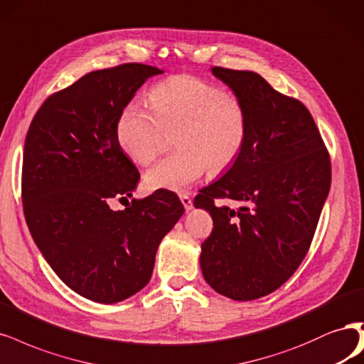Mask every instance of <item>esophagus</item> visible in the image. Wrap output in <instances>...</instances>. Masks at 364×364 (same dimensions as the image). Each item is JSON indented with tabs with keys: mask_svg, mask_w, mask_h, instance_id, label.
I'll return each mask as SVG.
<instances>
[{
	"mask_svg": "<svg viewBox=\"0 0 364 364\" xmlns=\"http://www.w3.org/2000/svg\"><path fill=\"white\" fill-rule=\"evenodd\" d=\"M181 202H182V205H183V208H185L186 212L193 209V200H191L190 196L182 194V196H181Z\"/></svg>",
	"mask_w": 364,
	"mask_h": 364,
	"instance_id": "obj_1",
	"label": "esophagus"
}]
</instances>
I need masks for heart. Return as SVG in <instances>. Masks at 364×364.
<instances>
[{
    "mask_svg": "<svg viewBox=\"0 0 364 364\" xmlns=\"http://www.w3.org/2000/svg\"><path fill=\"white\" fill-rule=\"evenodd\" d=\"M150 107L131 101L123 107L116 135L123 152L150 164L176 132L178 154L161 159L144 174L150 191L183 193L203 176L228 170L241 155L248 136V114L240 97L193 75H176L149 93Z\"/></svg>",
    "mask_w": 364,
    "mask_h": 364,
    "instance_id": "b5f03b06",
    "label": "heart"
}]
</instances>
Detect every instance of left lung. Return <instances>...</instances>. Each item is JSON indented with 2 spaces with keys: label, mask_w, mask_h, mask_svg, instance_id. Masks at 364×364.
<instances>
[{
  "label": "left lung",
  "mask_w": 364,
  "mask_h": 364,
  "mask_svg": "<svg viewBox=\"0 0 364 364\" xmlns=\"http://www.w3.org/2000/svg\"><path fill=\"white\" fill-rule=\"evenodd\" d=\"M210 70L245 105L248 136L228 173L194 198L214 220L200 267L212 289L252 301L279 289L306 257L330 191V155L298 99L274 90L256 72ZM214 198L243 206L218 208Z\"/></svg>",
  "instance_id": "8db88e82"
}]
</instances>
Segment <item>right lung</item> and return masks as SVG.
Returning a JSON list of instances; mask_svg holds the SVG:
<instances>
[{"instance_id":"right-lung-1","label":"right lung","mask_w":364,"mask_h":364,"mask_svg":"<svg viewBox=\"0 0 364 364\" xmlns=\"http://www.w3.org/2000/svg\"><path fill=\"white\" fill-rule=\"evenodd\" d=\"M161 69L127 63L95 70L49 96L23 146L22 203L49 267L81 296L114 304L152 277L159 242L183 214L171 191L132 200L140 173L123 154L116 124L123 107Z\"/></svg>"}]
</instances>
